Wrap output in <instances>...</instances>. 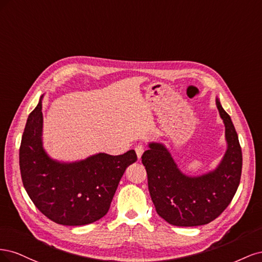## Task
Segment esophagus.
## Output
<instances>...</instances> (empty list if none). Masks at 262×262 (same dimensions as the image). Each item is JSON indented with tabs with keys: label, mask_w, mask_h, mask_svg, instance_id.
I'll use <instances>...</instances> for the list:
<instances>
[{
	"label": "esophagus",
	"mask_w": 262,
	"mask_h": 262,
	"mask_svg": "<svg viewBox=\"0 0 262 262\" xmlns=\"http://www.w3.org/2000/svg\"><path fill=\"white\" fill-rule=\"evenodd\" d=\"M136 153L139 160H141V156L144 153V146L143 145H137L136 146Z\"/></svg>",
	"instance_id": "obj_1"
}]
</instances>
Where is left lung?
Instances as JSON below:
<instances>
[{
	"mask_svg": "<svg viewBox=\"0 0 262 262\" xmlns=\"http://www.w3.org/2000/svg\"><path fill=\"white\" fill-rule=\"evenodd\" d=\"M225 125L227 149L215 169L200 176H188L162 143H148L142 155L147 172L148 191L158 215L175 226L208 224L223 212L239 186L243 155L232 119L216 98Z\"/></svg>",
	"mask_w": 262,
	"mask_h": 262,
	"instance_id": "left-lung-1",
	"label": "left lung"
}]
</instances>
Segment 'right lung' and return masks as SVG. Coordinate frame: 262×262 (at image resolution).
I'll return each instance as SVG.
<instances>
[{
  "label": "right lung",
  "instance_id": "right-lung-1",
  "mask_svg": "<svg viewBox=\"0 0 262 262\" xmlns=\"http://www.w3.org/2000/svg\"><path fill=\"white\" fill-rule=\"evenodd\" d=\"M42 97L28 116L21 137L24 188L37 209L55 223L91 224L107 214L126 167L138 160L136 150L117 156L98 153L71 163L53 160L42 145Z\"/></svg>",
  "mask_w": 262,
  "mask_h": 262
}]
</instances>
